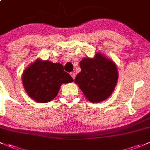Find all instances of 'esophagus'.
Masks as SVG:
<instances>
[{"instance_id": "1", "label": "esophagus", "mask_w": 150, "mask_h": 150, "mask_svg": "<svg viewBox=\"0 0 150 150\" xmlns=\"http://www.w3.org/2000/svg\"><path fill=\"white\" fill-rule=\"evenodd\" d=\"M70 74H71V76L72 78H73L74 79H75V73H74V72H71V73Z\"/></svg>"}]
</instances>
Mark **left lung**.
<instances>
[{"mask_svg":"<svg viewBox=\"0 0 150 150\" xmlns=\"http://www.w3.org/2000/svg\"><path fill=\"white\" fill-rule=\"evenodd\" d=\"M79 65L81 72L74 81L87 100L100 103L110 96L118 78L113 61L97 53L94 58H83Z\"/></svg>","mask_w":150,"mask_h":150,"instance_id":"obj_1","label":"left lung"}]
</instances>
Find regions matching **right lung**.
<instances>
[{
    "mask_svg": "<svg viewBox=\"0 0 150 150\" xmlns=\"http://www.w3.org/2000/svg\"><path fill=\"white\" fill-rule=\"evenodd\" d=\"M22 83L31 98L38 103H47L56 97L62 84L72 82L73 78L59 63L37 60L22 75Z\"/></svg>",
    "mask_w": 150,
    "mask_h": 150,
    "instance_id": "1",
    "label": "right lung"
}]
</instances>
